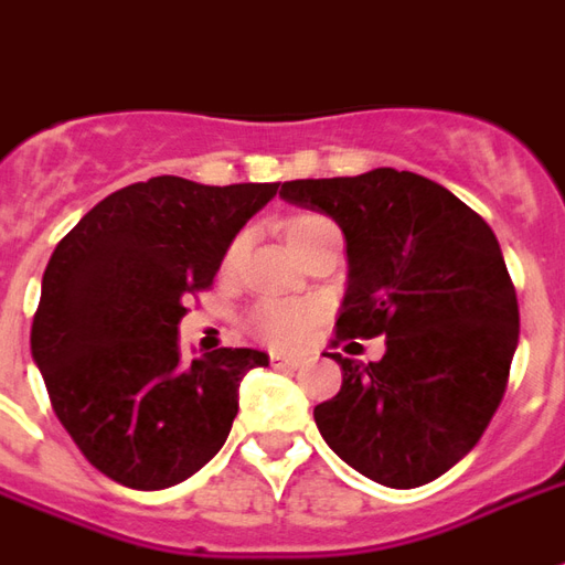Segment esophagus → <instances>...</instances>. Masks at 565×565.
I'll list each match as a JSON object with an SVG mask.
<instances>
[{
    "label": "esophagus",
    "instance_id": "esophagus-1",
    "mask_svg": "<svg viewBox=\"0 0 565 565\" xmlns=\"http://www.w3.org/2000/svg\"><path fill=\"white\" fill-rule=\"evenodd\" d=\"M306 363L302 356H287V354H271V366L275 369H299Z\"/></svg>",
    "mask_w": 565,
    "mask_h": 565
}]
</instances>
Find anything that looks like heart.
I'll return each instance as SVG.
<instances>
[{"mask_svg":"<svg viewBox=\"0 0 565 565\" xmlns=\"http://www.w3.org/2000/svg\"><path fill=\"white\" fill-rule=\"evenodd\" d=\"M335 230L327 217H318V214H299L294 221L287 223V242L290 247L306 245L308 238H315L320 233H330ZM238 250V245H233V254ZM318 323V308L311 302H287V299H271V302H259L250 318H247V327L257 335L259 342L271 344V348H296L308 339L311 327Z\"/></svg>","mask_w":565,"mask_h":565,"instance_id":"heart-1","label":"heart"}]
</instances>
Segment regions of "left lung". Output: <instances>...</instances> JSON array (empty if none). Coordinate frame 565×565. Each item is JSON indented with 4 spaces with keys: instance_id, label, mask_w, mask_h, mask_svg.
I'll list each match as a JSON object with an SVG mask.
<instances>
[{
    "instance_id": "obj_1",
    "label": "left lung",
    "mask_w": 565,
    "mask_h": 565,
    "mask_svg": "<svg viewBox=\"0 0 565 565\" xmlns=\"http://www.w3.org/2000/svg\"><path fill=\"white\" fill-rule=\"evenodd\" d=\"M281 199L339 223L348 290L339 339L384 335L379 363L342 354V391L315 408L351 469L396 490L436 481L497 415L518 351V296L493 230L424 174L284 181Z\"/></svg>"
}]
</instances>
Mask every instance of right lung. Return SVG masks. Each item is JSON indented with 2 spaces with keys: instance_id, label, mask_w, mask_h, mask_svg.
<instances>
[{
  "instance_id": "right-lung-1",
  "label": "right lung",
  "mask_w": 565,
  "mask_h": 565,
  "mask_svg": "<svg viewBox=\"0 0 565 565\" xmlns=\"http://www.w3.org/2000/svg\"><path fill=\"white\" fill-rule=\"evenodd\" d=\"M278 184L209 186L160 174L93 205L56 245L32 320V360L81 454L132 490H162L223 448L254 348L186 363L184 302Z\"/></svg>"
}]
</instances>
